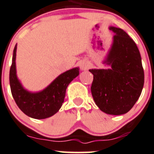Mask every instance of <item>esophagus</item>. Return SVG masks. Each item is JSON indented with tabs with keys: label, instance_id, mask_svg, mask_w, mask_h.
Listing matches in <instances>:
<instances>
[{
	"label": "esophagus",
	"instance_id": "1",
	"mask_svg": "<svg viewBox=\"0 0 154 154\" xmlns=\"http://www.w3.org/2000/svg\"><path fill=\"white\" fill-rule=\"evenodd\" d=\"M80 67L81 70H86L88 68V63L86 61H82L80 63Z\"/></svg>",
	"mask_w": 154,
	"mask_h": 154
}]
</instances>
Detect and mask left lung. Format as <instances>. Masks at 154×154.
Returning <instances> with one entry per match:
<instances>
[{
  "label": "left lung",
  "mask_w": 154,
  "mask_h": 154,
  "mask_svg": "<svg viewBox=\"0 0 154 154\" xmlns=\"http://www.w3.org/2000/svg\"><path fill=\"white\" fill-rule=\"evenodd\" d=\"M115 33L112 43L103 61L108 69H90L93 74L91 94L103 112L113 116L130 111L144 86V70L136 43L121 28L109 27Z\"/></svg>",
  "instance_id": "8db88e82"
}]
</instances>
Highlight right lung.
Instances as JSON below:
<instances>
[{"label": "right lung", "mask_w": 154, "mask_h": 154, "mask_svg": "<svg viewBox=\"0 0 154 154\" xmlns=\"http://www.w3.org/2000/svg\"><path fill=\"white\" fill-rule=\"evenodd\" d=\"M16 50L17 44L14 48L10 71L11 92L15 103L24 114L32 119H45L51 117L61 108L66 88L79 75V68H74L61 74L42 91L32 92L24 88L17 77Z\"/></svg>", "instance_id": "right-lung-1"}]
</instances>
